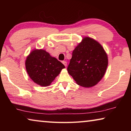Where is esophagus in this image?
<instances>
[{
  "mask_svg": "<svg viewBox=\"0 0 131 131\" xmlns=\"http://www.w3.org/2000/svg\"><path fill=\"white\" fill-rule=\"evenodd\" d=\"M62 63L63 64V65H65V66H67V62H66V61H62Z\"/></svg>",
  "mask_w": 131,
  "mask_h": 131,
  "instance_id": "1",
  "label": "esophagus"
}]
</instances>
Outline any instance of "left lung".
Instances as JSON below:
<instances>
[{
	"label": "left lung",
	"mask_w": 131,
	"mask_h": 131,
	"mask_svg": "<svg viewBox=\"0 0 131 131\" xmlns=\"http://www.w3.org/2000/svg\"><path fill=\"white\" fill-rule=\"evenodd\" d=\"M107 65V56L102 46L87 37L73 51L67 70L78 85L91 87L102 79Z\"/></svg>",
	"instance_id": "obj_1"
}]
</instances>
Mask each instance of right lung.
I'll return each mask as SVG.
<instances>
[{"label": "right lung", "instance_id": "1", "mask_svg": "<svg viewBox=\"0 0 131 131\" xmlns=\"http://www.w3.org/2000/svg\"><path fill=\"white\" fill-rule=\"evenodd\" d=\"M26 69L35 83L46 87L51 84L62 69V63L43 50H35L25 61Z\"/></svg>", "mask_w": 131, "mask_h": 131}]
</instances>
